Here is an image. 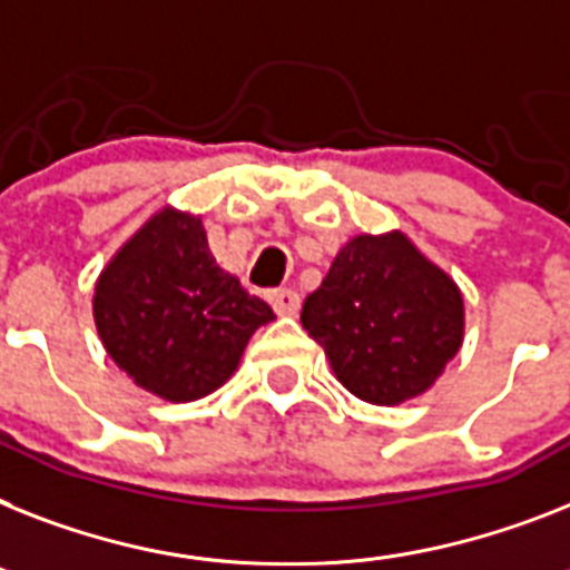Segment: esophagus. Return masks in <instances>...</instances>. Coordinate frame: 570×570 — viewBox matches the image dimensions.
Wrapping results in <instances>:
<instances>
[{"label": "esophagus", "mask_w": 570, "mask_h": 570, "mask_svg": "<svg viewBox=\"0 0 570 570\" xmlns=\"http://www.w3.org/2000/svg\"><path fill=\"white\" fill-rule=\"evenodd\" d=\"M271 305H274V312L282 314V317H294L299 312V294L291 288H276L267 294Z\"/></svg>", "instance_id": "obj_1"}]
</instances>
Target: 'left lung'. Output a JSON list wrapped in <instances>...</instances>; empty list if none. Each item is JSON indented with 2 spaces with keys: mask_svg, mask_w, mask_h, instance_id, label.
Instances as JSON below:
<instances>
[{
  "mask_svg": "<svg viewBox=\"0 0 570 570\" xmlns=\"http://www.w3.org/2000/svg\"><path fill=\"white\" fill-rule=\"evenodd\" d=\"M303 328L370 404L425 393L463 343V296L404 233L355 235L303 303Z\"/></svg>",
  "mask_w": 570,
  "mask_h": 570,
  "instance_id": "1",
  "label": "left lung"
}]
</instances>
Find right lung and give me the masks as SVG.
Wrapping results in <instances>:
<instances>
[{
  "instance_id": "right-lung-1",
  "label": "right lung",
  "mask_w": 570,
  "mask_h": 570,
  "mask_svg": "<svg viewBox=\"0 0 570 570\" xmlns=\"http://www.w3.org/2000/svg\"><path fill=\"white\" fill-rule=\"evenodd\" d=\"M92 317L107 355L139 387L195 402L235 373L274 312L215 265L197 215L166 206L107 262Z\"/></svg>"
}]
</instances>
